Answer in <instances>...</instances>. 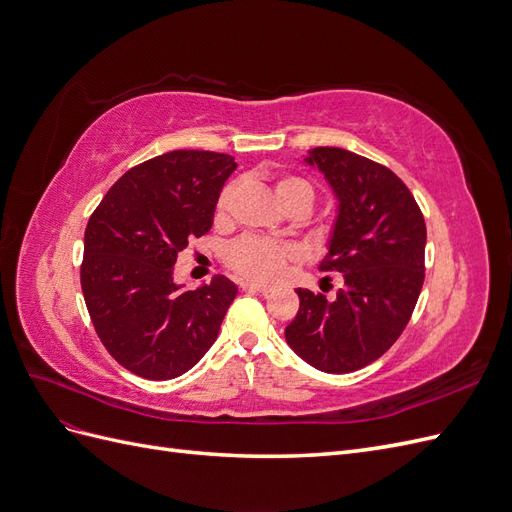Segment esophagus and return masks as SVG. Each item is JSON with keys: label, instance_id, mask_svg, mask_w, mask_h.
I'll list each match as a JSON object with an SVG mask.
<instances>
[{"label": "esophagus", "instance_id": "1", "mask_svg": "<svg viewBox=\"0 0 512 512\" xmlns=\"http://www.w3.org/2000/svg\"><path fill=\"white\" fill-rule=\"evenodd\" d=\"M241 290H245V292H262V294H267L271 288H269V286H260V284H252V282H243V284H241Z\"/></svg>", "mask_w": 512, "mask_h": 512}]
</instances>
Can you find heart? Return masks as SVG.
<instances>
[{
    "label": "heart",
    "mask_w": 512,
    "mask_h": 512,
    "mask_svg": "<svg viewBox=\"0 0 512 512\" xmlns=\"http://www.w3.org/2000/svg\"><path fill=\"white\" fill-rule=\"evenodd\" d=\"M235 190L237 185L228 183L220 192L218 205H215L218 215H224L230 209ZM275 194L280 198L282 207L288 205L290 200H305V203H309V207L314 203L312 183L301 177H292V175L280 177L275 181ZM292 258H294V250L290 245L275 243L260 237H241L235 243H230L226 250L228 267L237 275H241L243 280H250L256 284L275 282L277 277L284 273L286 265Z\"/></svg>",
    "instance_id": "1"
}]
</instances>
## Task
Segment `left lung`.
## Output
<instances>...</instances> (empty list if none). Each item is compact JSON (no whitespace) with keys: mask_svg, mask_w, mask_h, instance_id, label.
Returning a JSON list of instances; mask_svg holds the SVG:
<instances>
[{"mask_svg":"<svg viewBox=\"0 0 512 512\" xmlns=\"http://www.w3.org/2000/svg\"><path fill=\"white\" fill-rule=\"evenodd\" d=\"M337 198L320 271H337L335 299L297 288L299 312L286 342L327 374H350L389 350L414 312L425 280L427 228L393 170L339 147L307 151Z\"/></svg>","mask_w":512,"mask_h":512,"instance_id":"8db88e82","label":"left lung"}]
</instances>
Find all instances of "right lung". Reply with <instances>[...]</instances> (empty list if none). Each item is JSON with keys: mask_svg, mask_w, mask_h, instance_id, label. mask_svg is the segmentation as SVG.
Returning <instances> with one entry per match:
<instances>
[{"mask_svg": "<svg viewBox=\"0 0 512 512\" xmlns=\"http://www.w3.org/2000/svg\"><path fill=\"white\" fill-rule=\"evenodd\" d=\"M237 162L215 151H168L130 168L106 192L85 228L81 288L100 342L147 380L192 369L218 339L237 297L228 277L183 290L177 254L213 226Z\"/></svg>", "mask_w": 512, "mask_h": 512, "instance_id": "obj_1", "label": "right lung"}]
</instances>
